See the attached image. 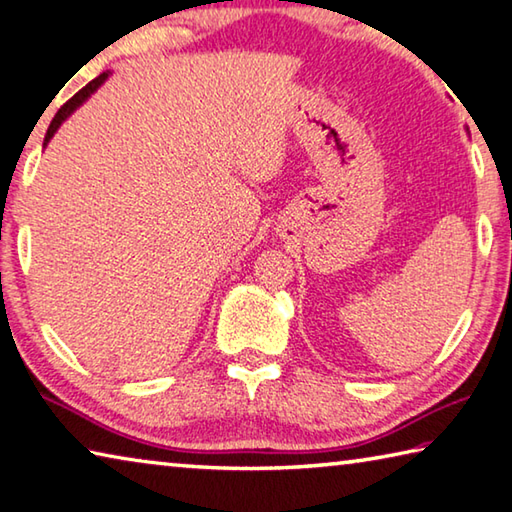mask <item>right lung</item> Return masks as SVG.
I'll use <instances>...</instances> for the list:
<instances>
[{
	"label": "right lung",
	"instance_id": "right-lung-1",
	"mask_svg": "<svg viewBox=\"0 0 512 512\" xmlns=\"http://www.w3.org/2000/svg\"><path fill=\"white\" fill-rule=\"evenodd\" d=\"M111 77V72H102L99 74L97 79H92L86 88H81L77 95H74L70 102H65L61 108H58V113L54 115V120H52V124H49V129H47V136H45V142H43V147H47V142L54 138V133L61 129V124L67 120V117H70L74 111H77V108L83 104V102H88V97L92 95V92H97V88H102V83Z\"/></svg>",
	"mask_w": 512,
	"mask_h": 512
}]
</instances>
